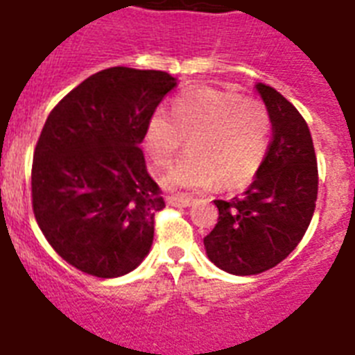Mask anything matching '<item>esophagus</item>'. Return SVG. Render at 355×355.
<instances>
[{
  "mask_svg": "<svg viewBox=\"0 0 355 355\" xmlns=\"http://www.w3.org/2000/svg\"><path fill=\"white\" fill-rule=\"evenodd\" d=\"M166 203L175 207H191L194 203V200H192L191 196H168Z\"/></svg>",
  "mask_w": 355,
  "mask_h": 355,
  "instance_id": "34e87169",
  "label": "esophagus"
}]
</instances>
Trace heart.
Returning a JSON list of instances; mask_svg holds the SVG:
<instances>
[{
	"label": "heart",
	"instance_id": "1",
	"mask_svg": "<svg viewBox=\"0 0 355 355\" xmlns=\"http://www.w3.org/2000/svg\"><path fill=\"white\" fill-rule=\"evenodd\" d=\"M189 139L185 155L163 178L168 189H201L220 181L248 185L269 144V113L262 102L201 86L172 101V115L155 110L144 126V150L155 166H170Z\"/></svg>",
	"mask_w": 355,
	"mask_h": 355
}]
</instances>
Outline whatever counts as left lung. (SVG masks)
Returning a JSON list of instances; mask_svg holds the SVG:
<instances>
[{
  "label": "left lung",
  "mask_w": 355,
  "mask_h": 355,
  "mask_svg": "<svg viewBox=\"0 0 355 355\" xmlns=\"http://www.w3.org/2000/svg\"><path fill=\"white\" fill-rule=\"evenodd\" d=\"M273 126V139L253 183L242 196L216 200L218 223L205 238L207 257L231 275H258L293 251L317 201V159L308 124L275 87L254 84Z\"/></svg>",
  "instance_id": "left-lung-1"
}]
</instances>
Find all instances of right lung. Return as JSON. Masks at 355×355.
I'll list each match as a JSON object with an SVG mask.
<instances>
[{"label":"right lung","mask_w":355,"mask_h":355,"mask_svg":"<svg viewBox=\"0 0 355 355\" xmlns=\"http://www.w3.org/2000/svg\"><path fill=\"white\" fill-rule=\"evenodd\" d=\"M178 86L164 71L110 67L55 106L33 159V211L51 248L98 279L137 268L164 207L143 150L146 121Z\"/></svg>","instance_id":"obj_1"}]
</instances>
